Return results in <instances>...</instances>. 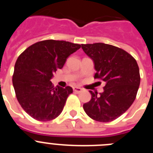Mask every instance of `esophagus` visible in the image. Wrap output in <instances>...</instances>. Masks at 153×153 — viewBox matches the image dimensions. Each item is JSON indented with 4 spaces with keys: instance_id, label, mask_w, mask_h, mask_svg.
Returning <instances> with one entry per match:
<instances>
[{
    "instance_id": "34e87169",
    "label": "esophagus",
    "mask_w": 153,
    "mask_h": 153,
    "mask_svg": "<svg viewBox=\"0 0 153 153\" xmlns=\"http://www.w3.org/2000/svg\"><path fill=\"white\" fill-rule=\"evenodd\" d=\"M82 90H83V89L80 88V87H78V86H74V91L76 92V93H80Z\"/></svg>"
}]
</instances>
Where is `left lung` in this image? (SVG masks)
I'll list each match as a JSON object with an SVG mask.
<instances>
[{
	"instance_id": "8db88e82",
	"label": "left lung",
	"mask_w": 153,
	"mask_h": 153,
	"mask_svg": "<svg viewBox=\"0 0 153 153\" xmlns=\"http://www.w3.org/2000/svg\"><path fill=\"white\" fill-rule=\"evenodd\" d=\"M81 45L94 63V78L106 83L99 95L90 90L91 100L83 104V109L96 121L111 122L123 114L136 99L140 83L137 62L115 46L103 43Z\"/></svg>"
}]
</instances>
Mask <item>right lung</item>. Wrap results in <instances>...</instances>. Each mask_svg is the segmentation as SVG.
Listing matches in <instances>:
<instances>
[{"mask_svg":"<svg viewBox=\"0 0 153 153\" xmlns=\"http://www.w3.org/2000/svg\"><path fill=\"white\" fill-rule=\"evenodd\" d=\"M81 45L64 40H47L30 46L17 58L13 86L21 107L32 118L50 121L63 111L73 89L54 87L53 73L62 69L70 54Z\"/></svg>","mask_w":153,"mask_h":153,"instance_id":"right-lung-1","label":"right lung"}]
</instances>
